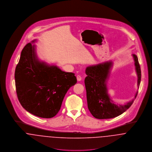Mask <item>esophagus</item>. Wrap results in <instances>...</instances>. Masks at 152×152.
I'll use <instances>...</instances> for the list:
<instances>
[{"instance_id":"1","label":"esophagus","mask_w":152,"mask_h":152,"mask_svg":"<svg viewBox=\"0 0 152 152\" xmlns=\"http://www.w3.org/2000/svg\"><path fill=\"white\" fill-rule=\"evenodd\" d=\"M77 81H81L82 77L80 75H77Z\"/></svg>"}]
</instances>
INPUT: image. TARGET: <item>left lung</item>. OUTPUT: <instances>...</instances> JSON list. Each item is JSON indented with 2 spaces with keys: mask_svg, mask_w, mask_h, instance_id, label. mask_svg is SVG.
<instances>
[{
  "mask_svg": "<svg viewBox=\"0 0 152 152\" xmlns=\"http://www.w3.org/2000/svg\"><path fill=\"white\" fill-rule=\"evenodd\" d=\"M136 70L137 75V86L141 80V70L137 56L134 54ZM112 62H105L89 66L86 69L87 75L84 79L88 108L92 115L97 119H110L118 117L126 111L133 104L134 100L124 105L113 103L107 94L106 80ZM138 92V91H137ZM136 93L135 99L137 95Z\"/></svg>",
  "mask_w": 152,
  "mask_h": 152,
  "instance_id": "obj_1",
  "label": "left lung"
}]
</instances>
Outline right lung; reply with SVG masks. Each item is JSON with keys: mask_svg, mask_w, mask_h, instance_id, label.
<instances>
[{"mask_svg": "<svg viewBox=\"0 0 152 152\" xmlns=\"http://www.w3.org/2000/svg\"><path fill=\"white\" fill-rule=\"evenodd\" d=\"M15 77L17 98L22 107L44 118L58 114L68 90L77 83L75 73L40 62L30 42L21 51Z\"/></svg>", "mask_w": 152, "mask_h": 152, "instance_id": "obj_1", "label": "right lung"}]
</instances>
